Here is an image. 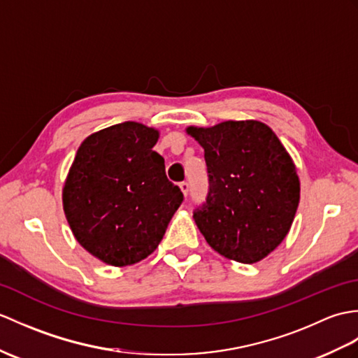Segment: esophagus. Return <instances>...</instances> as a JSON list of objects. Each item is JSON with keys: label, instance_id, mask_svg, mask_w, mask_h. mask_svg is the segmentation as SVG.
Wrapping results in <instances>:
<instances>
[{"label": "esophagus", "instance_id": "esophagus-1", "mask_svg": "<svg viewBox=\"0 0 358 358\" xmlns=\"http://www.w3.org/2000/svg\"><path fill=\"white\" fill-rule=\"evenodd\" d=\"M180 189H181V192H182V195H185V196H187V194H189V182H186V181H182V182H180Z\"/></svg>", "mask_w": 358, "mask_h": 358}]
</instances>
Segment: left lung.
Segmentation results:
<instances>
[{
  "label": "left lung",
  "instance_id": "1",
  "mask_svg": "<svg viewBox=\"0 0 358 358\" xmlns=\"http://www.w3.org/2000/svg\"><path fill=\"white\" fill-rule=\"evenodd\" d=\"M204 149L210 192L194 213L196 227L215 252L255 264L288 235L301 199L296 164L268 124L226 120L187 127Z\"/></svg>",
  "mask_w": 358,
  "mask_h": 358
}]
</instances>
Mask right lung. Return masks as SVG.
I'll use <instances>...</instances> for the list:
<instances>
[{
	"instance_id": "right-lung-1",
	"label": "right lung",
	"mask_w": 358,
	"mask_h": 358,
	"mask_svg": "<svg viewBox=\"0 0 358 358\" xmlns=\"http://www.w3.org/2000/svg\"><path fill=\"white\" fill-rule=\"evenodd\" d=\"M160 131L123 122L82 141L62 187L65 218L78 243L113 267L143 261L159 247L182 201L152 151Z\"/></svg>"
}]
</instances>
